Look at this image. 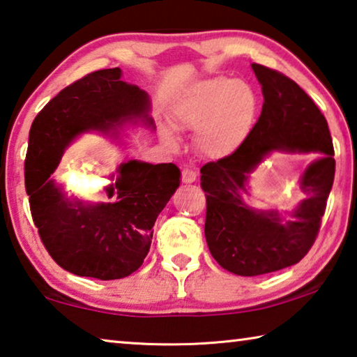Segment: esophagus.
Returning a JSON list of instances; mask_svg holds the SVG:
<instances>
[{"label": "esophagus", "mask_w": 357, "mask_h": 357, "mask_svg": "<svg viewBox=\"0 0 357 357\" xmlns=\"http://www.w3.org/2000/svg\"><path fill=\"white\" fill-rule=\"evenodd\" d=\"M181 179H183L184 184H190L197 179V173L190 168H183V172H181Z\"/></svg>", "instance_id": "esophagus-1"}]
</instances>
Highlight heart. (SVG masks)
<instances>
[{"label":"heart","instance_id":"obj_1","mask_svg":"<svg viewBox=\"0 0 357 357\" xmlns=\"http://www.w3.org/2000/svg\"><path fill=\"white\" fill-rule=\"evenodd\" d=\"M257 114V97L246 82L209 77L188 89L173 109L176 127L197 132V148L224 158L248 138ZM165 137L173 139L165 130Z\"/></svg>","mask_w":357,"mask_h":357}]
</instances>
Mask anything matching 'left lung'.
<instances>
[{
  "mask_svg": "<svg viewBox=\"0 0 357 357\" xmlns=\"http://www.w3.org/2000/svg\"><path fill=\"white\" fill-rule=\"evenodd\" d=\"M251 68L264 93L256 126L234 154L200 169L209 252L220 267L240 276L271 273L307 256L318 236L335 176L332 138L319 107L282 73L257 63ZM273 150L325 154L304 172L305 199L289 221L275 212L252 210L242 200L249 173Z\"/></svg>",
  "mask_w": 357,
  "mask_h": 357,
  "instance_id": "obj_1",
  "label": "left lung"
}]
</instances>
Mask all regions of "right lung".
I'll return each mask as SVG.
<instances>
[{
    "label": "right lung",
    "instance_id": "1",
    "mask_svg": "<svg viewBox=\"0 0 357 357\" xmlns=\"http://www.w3.org/2000/svg\"><path fill=\"white\" fill-rule=\"evenodd\" d=\"M121 76V68L93 71L61 90L33 121L25 158V189L44 248L70 273L103 281L126 278L143 265L155 219L181 176L173 163L128 160L105 189L107 203L70 199L50 178L81 133L138 121L154 127L148 93Z\"/></svg>",
    "mask_w": 357,
    "mask_h": 357
}]
</instances>
